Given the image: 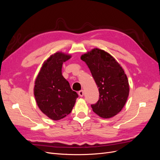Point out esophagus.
I'll return each instance as SVG.
<instances>
[{"instance_id":"1","label":"esophagus","mask_w":160,"mask_h":160,"mask_svg":"<svg viewBox=\"0 0 160 160\" xmlns=\"http://www.w3.org/2000/svg\"><path fill=\"white\" fill-rule=\"evenodd\" d=\"M78 93H79V95L80 97H83V95H84V91H83V90H81V91H79Z\"/></svg>"}]
</instances>
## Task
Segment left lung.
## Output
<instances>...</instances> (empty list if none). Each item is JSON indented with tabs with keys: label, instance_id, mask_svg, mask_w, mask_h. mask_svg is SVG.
Here are the masks:
<instances>
[{
	"label": "left lung",
	"instance_id": "1",
	"mask_svg": "<svg viewBox=\"0 0 160 160\" xmlns=\"http://www.w3.org/2000/svg\"><path fill=\"white\" fill-rule=\"evenodd\" d=\"M99 88V99L91 105L93 112L109 119L119 113L128 100L129 93L126 74L119 62L109 53L98 48L82 55Z\"/></svg>",
	"mask_w": 160,
	"mask_h": 160
}]
</instances>
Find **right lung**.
<instances>
[{"label":"right lung","instance_id":"right-lung-1","mask_svg":"<svg viewBox=\"0 0 160 160\" xmlns=\"http://www.w3.org/2000/svg\"><path fill=\"white\" fill-rule=\"evenodd\" d=\"M71 55L57 52L43 62L35 81L34 95L38 108L51 119L57 121L69 115L78 95L62 75V65Z\"/></svg>","mask_w":160,"mask_h":160}]
</instances>
